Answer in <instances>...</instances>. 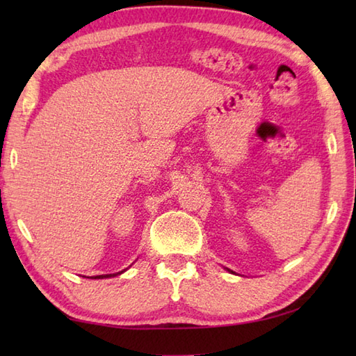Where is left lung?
I'll return each instance as SVG.
<instances>
[{
    "label": "left lung",
    "instance_id": "obj_1",
    "mask_svg": "<svg viewBox=\"0 0 356 356\" xmlns=\"http://www.w3.org/2000/svg\"><path fill=\"white\" fill-rule=\"evenodd\" d=\"M226 270H228V272H231V274H236V272H234V270H231V269H228V268H225ZM237 275V274H236Z\"/></svg>",
    "mask_w": 356,
    "mask_h": 356
}]
</instances>
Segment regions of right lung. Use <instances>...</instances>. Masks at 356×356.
I'll return each mask as SVG.
<instances>
[{
  "instance_id": "add662e5",
  "label": "right lung",
  "mask_w": 356,
  "mask_h": 356,
  "mask_svg": "<svg viewBox=\"0 0 356 356\" xmlns=\"http://www.w3.org/2000/svg\"><path fill=\"white\" fill-rule=\"evenodd\" d=\"M127 269H128V268H127ZM127 269H124V270H120V272H115V274H104V275H93V277H87V278H93V280H102V278H113V277H118V275H120V274H124V272H125Z\"/></svg>"
}]
</instances>
